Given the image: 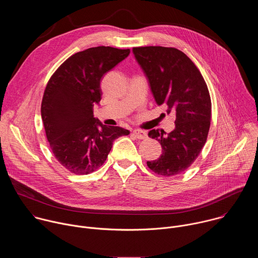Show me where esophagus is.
<instances>
[{
    "instance_id": "esophagus-1",
    "label": "esophagus",
    "mask_w": 258,
    "mask_h": 258,
    "mask_svg": "<svg viewBox=\"0 0 258 258\" xmlns=\"http://www.w3.org/2000/svg\"><path fill=\"white\" fill-rule=\"evenodd\" d=\"M133 135L137 139H140V140H143V139L147 138V133L145 131H142V130H134L133 131Z\"/></svg>"
}]
</instances>
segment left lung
I'll return each instance as SVG.
<instances>
[{
    "label": "left lung",
    "mask_w": 258,
    "mask_h": 258,
    "mask_svg": "<svg viewBox=\"0 0 258 258\" xmlns=\"http://www.w3.org/2000/svg\"><path fill=\"white\" fill-rule=\"evenodd\" d=\"M133 53L157 105H166L167 114H175V127L169 134L149 132L148 136L160 143L162 153L147 165L160 175L179 174L195 161L206 143L211 119L206 83L191 59L175 48L139 47Z\"/></svg>",
    "instance_id": "left-lung-1"
}]
</instances>
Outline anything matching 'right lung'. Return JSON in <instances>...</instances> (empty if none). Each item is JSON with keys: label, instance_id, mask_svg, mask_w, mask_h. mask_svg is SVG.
Segmentation results:
<instances>
[{"label": "right lung", "instance_id": "obj_1", "mask_svg": "<svg viewBox=\"0 0 258 258\" xmlns=\"http://www.w3.org/2000/svg\"><path fill=\"white\" fill-rule=\"evenodd\" d=\"M131 51L95 47L69 57L50 79L42 101V119L56 159L76 174H89L106 161L113 142L130 132L94 117L106 72Z\"/></svg>", "mask_w": 258, "mask_h": 258}]
</instances>
